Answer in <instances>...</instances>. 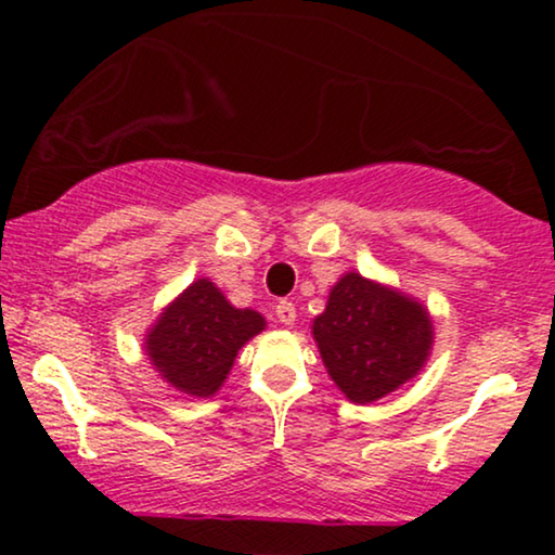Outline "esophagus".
<instances>
[{"instance_id":"esophagus-1","label":"esophagus","mask_w":555,"mask_h":555,"mask_svg":"<svg viewBox=\"0 0 555 555\" xmlns=\"http://www.w3.org/2000/svg\"><path fill=\"white\" fill-rule=\"evenodd\" d=\"M276 318L284 323V326H292L297 318V308L289 302V299H282V302L276 305Z\"/></svg>"}]
</instances>
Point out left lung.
<instances>
[{
  "label": "left lung",
  "instance_id": "obj_1",
  "mask_svg": "<svg viewBox=\"0 0 555 555\" xmlns=\"http://www.w3.org/2000/svg\"><path fill=\"white\" fill-rule=\"evenodd\" d=\"M313 339L336 388L373 404L420 375L433 352V318L417 297L347 271L313 318Z\"/></svg>",
  "mask_w": 555,
  "mask_h": 555
}]
</instances>
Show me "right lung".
Returning <instances> with one entry per match:
<instances>
[{"mask_svg":"<svg viewBox=\"0 0 555 555\" xmlns=\"http://www.w3.org/2000/svg\"><path fill=\"white\" fill-rule=\"evenodd\" d=\"M263 328L258 310L234 308L211 279L201 276L158 313L143 349L171 388L208 399L224 386L240 349Z\"/></svg>","mask_w":555,"mask_h":555,"instance_id":"right-lung-1","label":"right lung"}]
</instances>
